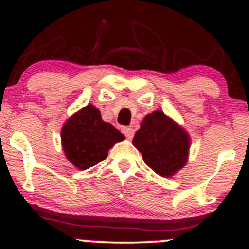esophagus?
I'll return each mask as SVG.
<instances>
[{
	"instance_id": "1",
	"label": "esophagus",
	"mask_w": 249,
	"mask_h": 249,
	"mask_svg": "<svg viewBox=\"0 0 249 249\" xmlns=\"http://www.w3.org/2000/svg\"><path fill=\"white\" fill-rule=\"evenodd\" d=\"M122 132L126 136L127 139H132L134 136V130L131 127H123L122 128Z\"/></svg>"
}]
</instances>
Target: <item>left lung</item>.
<instances>
[{
    "label": "left lung",
    "instance_id": "1",
    "mask_svg": "<svg viewBox=\"0 0 249 249\" xmlns=\"http://www.w3.org/2000/svg\"><path fill=\"white\" fill-rule=\"evenodd\" d=\"M132 144L148 167L164 178H171L186 165L191 137L181 125L157 110L145 116Z\"/></svg>",
    "mask_w": 249,
    "mask_h": 249
}]
</instances>
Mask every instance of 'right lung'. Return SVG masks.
I'll use <instances>...</instances> for the list:
<instances>
[{"instance_id": "add662e5", "label": "right lung", "mask_w": 249, "mask_h": 249, "mask_svg": "<svg viewBox=\"0 0 249 249\" xmlns=\"http://www.w3.org/2000/svg\"><path fill=\"white\" fill-rule=\"evenodd\" d=\"M124 134L102 119L101 111L88 104L65 121L61 131L62 148L65 157L78 170H88L104 160Z\"/></svg>"}]
</instances>
